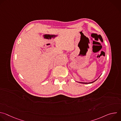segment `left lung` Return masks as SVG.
I'll return each mask as SVG.
<instances>
[{"instance_id":"left-lung-1","label":"left lung","mask_w":121,"mask_h":121,"mask_svg":"<svg viewBox=\"0 0 121 121\" xmlns=\"http://www.w3.org/2000/svg\"><path fill=\"white\" fill-rule=\"evenodd\" d=\"M100 76L99 77V78H97V79H96L95 80H94V81H92V82H79V83H83V84H90V83H93V82H95V81H96L99 78V77H100Z\"/></svg>"}]
</instances>
